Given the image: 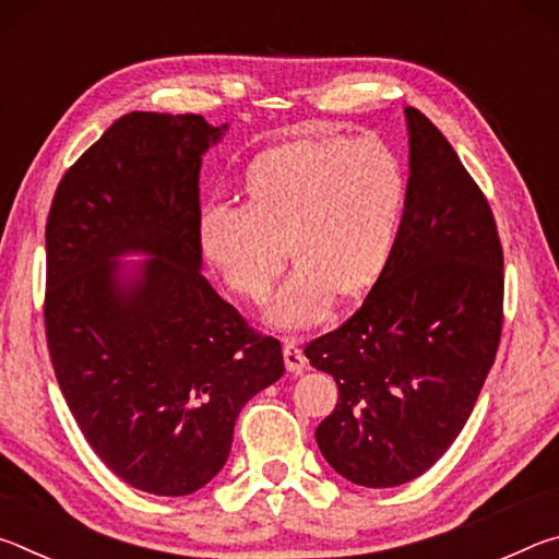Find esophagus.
I'll use <instances>...</instances> for the list:
<instances>
[{"instance_id":"obj_1","label":"esophagus","mask_w":559,"mask_h":559,"mask_svg":"<svg viewBox=\"0 0 559 559\" xmlns=\"http://www.w3.org/2000/svg\"><path fill=\"white\" fill-rule=\"evenodd\" d=\"M283 359H286V367L290 372L308 370V359L302 355V349L296 340H286V345H283Z\"/></svg>"}]
</instances>
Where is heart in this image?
Returning <instances> with one entry per match:
<instances>
[{
    "mask_svg": "<svg viewBox=\"0 0 559 559\" xmlns=\"http://www.w3.org/2000/svg\"><path fill=\"white\" fill-rule=\"evenodd\" d=\"M406 206L400 155L380 138L293 140L251 163L243 206L206 204L202 253L236 296L261 302L290 259L296 271L269 308L278 328H302L333 296L355 298L382 278Z\"/></svg>",
    "mask_w": 559,
    "mask_h": 559,
    "instance_id": "heart-1",
    "label": "heart"
}]
</instances>
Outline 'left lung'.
<instances>
[{
	"mask_svg": "<svg viewBox=\"0 0 559 559\" xmlns=\"http://www.w3.org/2000/svg\"><path fill=\"white\" fill-rule=\"evenodd\" d=\"M409 182L392 259L357 313L306 357L333 374L337 404L316 441L340 476L409 484L468 421L503 328V249L484 192L416 108Z\"/></svg>",
	"mask_w": 559,
	"mask_h": 559,
	"instance_id": "1",
	"label": "left lung"
}]
</instances>
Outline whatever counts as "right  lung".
I'll list each match as a JSON object with an SVG mask.
<instances>
[{"label": "right lung", "mask_w": 559, "mask_h": 559, "mask_svg": "<svg viewBox=\"0 0 559 559\" xmlns=\"http://www.w3.org/2000/svg\"><path fill=\"white\" fill-rule=\"evenodd\" d=\"M226 130L128 112L63 175L46 222L56 380L98 459L155 496L210 484L243 404L286 370L278 340L200 273L202 155Z\"/></svg>", "instance_id": "right-lung-1"}]
</instances>
